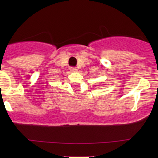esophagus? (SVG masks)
Instances as JSON below:
<instances>
[{
  "mask_svg": "<svg viewBox=\"0 0 158 158\" xmlns=\"http://www.w3.org/2000/svg\"><path fill=\"white\" fill-rule=\"evenodd\" d=\"M70 70L72 72H76L77 70V69L74 68V67H71V68H70Z\"/></svg>",
  "mask_w": 158,
  "mask_h": 158,
  "instance_id": "1",
  "label": "esophagus"
}]
</instances>
